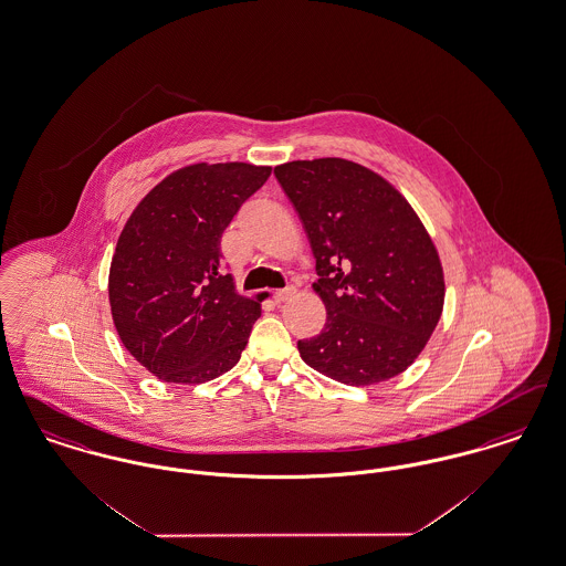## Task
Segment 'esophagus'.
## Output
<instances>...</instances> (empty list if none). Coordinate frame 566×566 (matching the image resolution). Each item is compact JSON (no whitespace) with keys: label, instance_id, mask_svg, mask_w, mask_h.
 <instances>
[{"label":"esophagus","instance_id":"34e87169","mask_svg":"<svg viewBox=\"0 0 566 566\" xmlns=\"http://www.w3.org/2000/svg\"><path fill=\"white\" fill-rule=\"evenodd\" d=\"M296 289L295 286H286V289H282V291H275L273 293V301L275 303H282V301H289L291 296H295Z\"/></svg>","mask_w":566,"mask_h":566}]
</instances>
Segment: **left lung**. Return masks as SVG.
Listing matches in <instances>:
<instances>
[{
  "label": "left lung",
  "mask_w": 566,
  "mask_h": 566,
  "mask_svg": "<svg viewBox=\"0 0 566 566\" xmlns=\"http://www.w3.org/2000/svg\"><path fill=\"white\" fill-rule=\"evenodd\" d=\"M312 245L324 328L301 358L348 386L399 376L424 350L443 310V270L424 224L376 171L346 159L273 169Z\"/></svg>",
  "instance_id": "1"
}]
</instances>
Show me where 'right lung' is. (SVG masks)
<instances>
[{"instance_id": "obj_1", "label": "right lung", "mask_w": 566, "mask_h": 566, "mask_svg": "<svg viewBox=\"0 0 566 566\" xmlns=\"http://www.w3.org/2000/svg\"><path fill=\"white\" fill-rule=\"evenodd\" d=\"M271 167L195 163L169 174L129 216L109 265L112 321L150 374L203 384L240 360L261 298L238 295L220 238Z\"/></svg>"}]
</instances>
